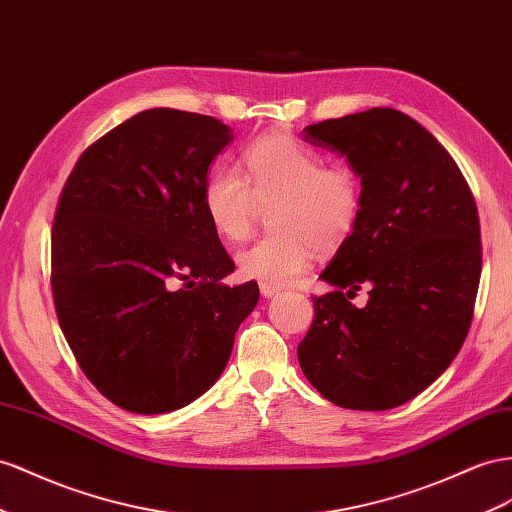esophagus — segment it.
I'll return each mask as SVG.
<instances>
[{
	"label": "esophagus",
	"mask_w": 512,
	"mask_h": 512,
	"mask_svg": "<svg viewBox=\"0 0 512 512\" xmlns=\"http://www.w3.org/2000/svg\"><path fill=\"white\" fill-rule=\"evenodd\" d=\"M278 286H271V284H260V295L265 297V299H269V297H273V295H278Z\"/></svg>",
	"instance_id": "34e87169"
}]
</instances>
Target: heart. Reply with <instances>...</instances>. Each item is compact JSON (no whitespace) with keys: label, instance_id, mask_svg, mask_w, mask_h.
Instances as JSON below:
<instances>
[{"label":"heart","instance_id":"heart-1","mask_svg":"<svg viewBox=\"0 0 512 512\" xmlns=\"http://www.w3.org/2000/svg\"><path fill=\"white\" fill-rule=\"evenodd\" d=\"M247 178L217 168L202 189L213 230L239 243L254 230L260 206H271L273 232L237 256L239 273L271 286L295 282L306 273L314 250L331 252L355 232L364 206L362 178L347 163L325 165L323 155L293 135L258 137L243 150Z\"/></svg>","mask_w":512,"mask_h":512}]
</instances>
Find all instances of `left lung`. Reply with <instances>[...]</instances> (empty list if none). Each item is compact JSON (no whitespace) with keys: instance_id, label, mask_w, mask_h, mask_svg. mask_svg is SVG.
I'll return each instance as SVG.
<instances>
[{"instance_id":"8db88e82","label":"left lung","mask_w":512,"mask_h":512,"mask_svg":"<svg viewBox=\"0 0 512 512\" xmlns=\"http://www.w3.org/2000/svg\"><path fill=\"white\" fill-rule=\"evenodd\" d=\"M303 140L349 159L362 217L321 278L299 342L303 375L344 409L383 411L426 390L461 351L482 269L476 200L448 150L390 107L331 118ZM369 288L364 309L350 299Z\"/></svg>"}]
</instances>
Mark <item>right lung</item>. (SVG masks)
I'll return each instance as SVG.
<instances>
[{
	"instance_id": "right-lung-1",
	"label": "right lung",
	"mask_w": 512,
	"mask_h": 512,
	"mask_svg": "<svg viewBox=\"0 0 512 512\" xmlns=\"http://www.w3.org/2000/svg\"><path fill=\"white\" fill-rule=\"evenodd\" d=\"M234 140L213 116L155 107L77 159L51 230L62 334L92 385L133 413L189 405L222 375L258 284L234 269L206 217L211 161Z\"/></svg>"
}]
</instances>
